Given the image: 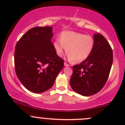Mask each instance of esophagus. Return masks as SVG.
Masks as SVG:
<instances>
[{
  "instance_id": "obj_1",
  "label": "esophagus",
  "mask_w": 125,
  "mask_h": 125,
  "mask_svg": "<svg viewBox=\"0 0 125 125\" xmlns=\"http://www.w3.org/2000/svg\"><path fill=\"white\" fill-rule=\"evenodd\" d=\"M64 66H69V64H67V63H66V62H64Z\"/></svg>"
}]
</instances>
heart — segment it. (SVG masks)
I'll return each mask as SVG.
<instances>
[{"label":"heart","mask_w":125,"mask_h":125,"mask_svg":"<svg viewBox=\"0 0 125 125\" xmlns=\"http://www.w3.org/2000/svg\"><path fill=\"white\" fill-rule=\"evenodd\" d=\"M94 46V39L91 36L72 31H63L60 39H57L53 42L57 55L62 56L66 49L67 58L74 63L86 59L92 52Z\"/></svg>","instance_id":"1"}]
</instances>
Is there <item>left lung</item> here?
<instances>
[{
  "label": "left lung",
  "instance_id": "8db88e82",
  "mask_svg": "<svg viewBox=\"0 0 125 125\" xmlns=\"http://www.w3.org/2000/svg\"><path fill=\"white\" fill-rule=\"evenodd\" d=\"M94 46L86 59L73 66L70 80L72 89L81 95L89 96L100 91L108 79L113 62V52L105 38L94 34Z\"/></svg>",
  "mask_w": 125,
  "mask_h": 125
}]
</instances>
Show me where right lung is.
<instances>
[{
    "instance_id": "1",
    "label": "right lung",
    "mask_w": 125,
    "mask_h": 125,
    "mask_svg": "<svg viewBox=\"0 0 125 125\" xmlns=\"http://www.w3.org/2000/svg\"><path fill=\"white\" fill-rule=\"evenodd\" d=\"M52 37V27H35L16 44V73L31 92L40 94L51 89L63 67L64 61L56 53Z\"/></svg>"
}]
</instances>
